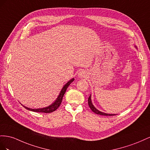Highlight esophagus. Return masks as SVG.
Here are the masks:
<instances>
[{"mask_svg": "<svg viewBox=\"0 0 150 150\" xmlns=\"http://www.w3.org/2000/svg\"><path fill=\"white\" fill-rule=\"evenodd\" d=\"M86 73H85V71L82 70V71H80L78 74V76L79 78H84V77H86Z\"/></svg>", "mask_w": 150, "mask_h": 150, "instance_id": "obj_1", "label": "esophagus"}]
</instances>
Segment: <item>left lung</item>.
Here are the masks:
<instances>
[{
  "mask_svg": "<svg viewBox=\"0 0 150 150\" xmlns=\"http://www.w3.org/2000/svg\"><path fill=\"white\" fill-rule=\"evenodd\" d=\"M135 48L137 49V47L136 46H134ZM88 105L90 107V108L91 109V110L93 111V112H95L97 114H99V115H117V114H108V113H105V112H101L99 110H98L97 108H96V107L94 106L92 104V99H91V94L90 95L88 99Z\"/></svg>",
  "mask_w": 150,
  "mask_h": 150,
  "instance_id": "1",
  "label": "left lung"
}]
</instances>
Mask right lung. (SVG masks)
Listing matches in <instances>:
<instances>
[{
	"label": "right lung",
	"instance_id": "add662e5",
	"mask_svg": "<svg viewBox=\"0 0 150 150\" xmlns=\"http://www.w3.org/2000/svg\"><path fill=\"white\" fill-rule=\"evenodd\" d=\"M74 80V78L70 79L65 85H64V86L63 87V88H62L60 92H59L58 96L57 97V98L56 99V100H55L53 102V103L51 104H50V105L47 106V107H45V108H38V109H31V108H27V107H25L24 105H23V107H24V108H25V109L33 111V112H44V113H50V112H53V111L56 110L59 108V106L60 105V104L62 103V99H63V97L64 96V94H65L68 87L69 86V85H70V83Z\"/></svg>",
	"mask_w": 150,
	"mask_h": 150
}]
</instances>
